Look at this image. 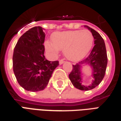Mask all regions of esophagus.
<instances>
[{
  "label": "esophagus",
  "mask_w": 121,
  "mask_h": 121,
  "mask_svg": "<svg viewBox=\"0 0 121 121\" xmlns=\"http://www.w3.org/2000/svg\"><path fill=\"white\" fill-rule=\"evenodd\" d=\"M63 63H64V61H63V60H60V61H59L60 65H61V64H63Z\"/></svg>",
  "instance_id": "obj_1"
}]
</instances>
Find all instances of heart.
I'll use <instances>...</instances> for the list:
<instances>
[{
  "instance_id": "heart-1",
  "label": "heart",
  "mask_w": 121,
  "mask_h": 121,
  "mask_svg": "<svg viewBox=\"0 0 121 121\" xmlns=\"http://www.w3.org/2000/svg\"><path fill=\"white\" fill-rule=\"evenodd\" d=\"M52 43L46 41L45 48L53 56H57L59 50H63L67 60L78 61L90 52L94 37L88 29L56 32L52 34Z\"/></svg>"
}]
</instances>
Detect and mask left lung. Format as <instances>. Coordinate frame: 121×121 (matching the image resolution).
<instances>
[{
    "mask_svg": "<svg viewBox=\"0 0 121 121\" xmlns=\"http://www.w3.org/2000/svg\"><path fill=\"white\" fill-rule=\"evenodd\" d=\"M84 27L92 33L95 45L86 59L73 65V69L69 75V77L73 85L76 88L87 91L94 88L103 80L108 64V56L104 40L101 35L90 27L87 25H84ZM84 65H89L92 70L91 74L93 77V80L92 83L88 86L82 84V75L84 74L82 71V68Z\"/></svg>",
    "mask_w": 121,
    "mask_h": 121,
    "instance_id": "left-lung-1",
    "label": "left lung"
}]
</instances>
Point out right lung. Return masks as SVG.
<instances>
[{
  "mask_svg": "<svg viewBox=\"0 0 121 121\" xmlns=\"http://www.w3.org/2000/svg\"><path fill=\"white\" fill-rule=\"evenodd\" d=\"M44 29L34 27L19 39L13 50V70L17 81L25 90H43L48 84L59 61H50L44 56Z\"/></svg>",
  "mask_w": 121,
  "mask_h": 121,
  "instance_id": "add662e5",
  "label": "right lung"
}]
</instances>
